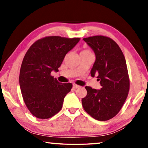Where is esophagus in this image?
<instances>
[{"mask_svg": "<svg viewBox=\"0 0 148 148\" xmlns=\"http://www.w3.org/2000/svg\"><path fill=\"white\" fill-rule=\"evenodd\" d=\"M73 87L74 89H77V88H78V87H79V86H77V85L74 84H73Z\"/></svg>", "mask_w": 148, "mask_h": 148, "instance_id": "34e87169", "label": "esophagus"}]
</instances>
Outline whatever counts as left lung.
Returning <instances> with one entry per match:
<instances>
[{
  "mask_svg": "<svg viewBox=\"0 0 148 148\" xmlns=\"http://www.w3.org/2000/svg\"><path fill=\"white\" fill-rule=\"evenodd\" d=\"M83 40L96 57L91 76H97L102 87H85L87 94L82 99V106L94 119L107 121L118 114L128 95L130 82L126 61L118 45L108 37L95 36Z\"/></svg>",
  "mask_w": 148,
  "mask_h": 148,
  "instance_id": "obj_1",
  "label": "left lung"
}]
</instances>
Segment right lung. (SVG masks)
Here are the masks:
<instances>
[{
  "mask_svg": "<svg viewBox=\"0 0 148 148\" xmlns=\"http://www.w3.org/2000/svg\"><path fill=\"white\" fill-rule=\"evenodd\" d=\"M79 38L47 36L30 47L22 62L19 86L25 103L37 118L48 119L58 113L72 84L60 83L51 76L58 72L66 54Z\"/></svg>",
  "mask_w": 148,
  "mask_h": 148,
  "instance_id": "1",
  "label": "right lung"
}]
</instances>
